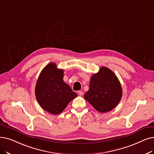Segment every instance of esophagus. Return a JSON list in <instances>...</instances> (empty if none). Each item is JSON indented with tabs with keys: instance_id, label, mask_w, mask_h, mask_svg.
<instances>
[{
	"instance_id": "esophagus-1",
	"label": "esophagus",
	"mask_w": 154,
	"mask_h": 154,
	"mask_svg": "<svg viewBox=\"0 0 154 154\" xmlns=\"http://www.w3.org/2000/svg\"><path fill=\"white\" fill-rule=\"evenodd\" d=\"M78 94H79V96H82V95H83V91H78Z\"/></svg>"
}]
</instances>
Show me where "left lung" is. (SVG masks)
<instances>
[{
  "mask_svg": "<svg viewBox=\"0 0 154 154\" xmlns=\"http://www.w3.org/2000/svg\"><path fill=\"white\" fill-rule=\"evenodd\" d=\"M122 97V88L115 73L106 66L94 74L84 98L97 111L106 112L114 109Z\"/></svg>",
  "mask_w": 154,
  "mask_h": 154,
  "instance_id": "8db88e82",
  "label": "left lung"
}]
</instances>
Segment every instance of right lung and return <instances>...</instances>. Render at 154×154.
Instances as JSON below:
<instances>
[{"label":"right lung","instance_id":"right-lung-1","mask_svg":"<svg viewBox=\"0 0 154 154\" xmlns=\"http://www.w3.org/2000/svg\"><path fill=\"white\" fill-rule=\"evenodd\" d=\"M63 70L50 63L42 70L36 82L35 96L42 108L53 115L62 112L77 97L70 86L64 82Z\"/></svg>","mask_w":154,"mask_h":154}]
</instances>
